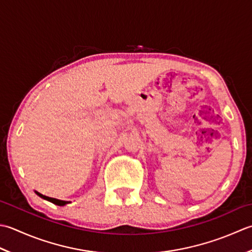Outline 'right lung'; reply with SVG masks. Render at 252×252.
<instances>
[{
	"label": "right lung",
	"instance_id": "right-lung-1",
	"mask_svg": "<svg viewBox=\"0 0 252 252\" xmlns=\"http://www.w3.org/2000/svg\"><path fill=\"white\" fill-rule=\"evenodd\" d=\"M35 193H37L38 196H40L41 198L48 200V201L52 202V203H54V204H56V205H65V204L69 203L68 201H63V200H59V199H55V198H50V197H47V196H43V194H41V193H39V192H37V191H35Z\"/></svg>",
	"mask_w": 252,
	"mask_h": 252
}]
</instances>
